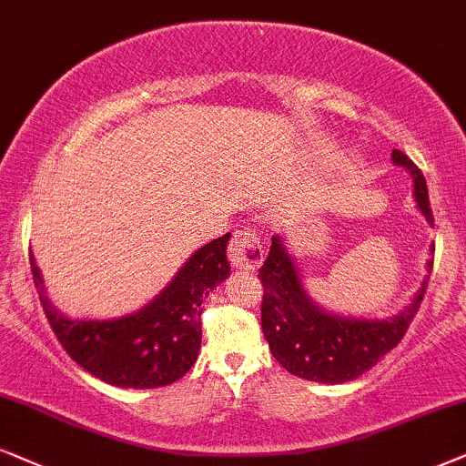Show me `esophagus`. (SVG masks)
<instances>
[{
  "label": "esophagus",
  "mask_w": 466,
  "mask_h": 466,
  "mask_svg": "<svg viewBox=\"0 0 466 466\" xmlns=\"http://www.w3.org/2000/svg\"><path fill=\"white\" fill-rule=\"evenodd\" d=\"M228 258L229 262L237 266V268L256 270L264 259V249H262V243H259L256 229L251 228L237 229L228 245Z\"/></svg>",
  "instance_id": "1"
}]
</instances>
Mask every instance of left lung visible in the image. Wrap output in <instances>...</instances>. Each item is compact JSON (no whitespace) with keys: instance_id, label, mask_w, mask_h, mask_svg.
<instances>
[{"instance_id":"8db88e82","label":"left lung","mask_w":466,"mask_h":466,"mask_svg":"<svg viewBox=\"0 0 466 466\" xmlns=\"http://www.w3.org/2000/svg\"><path fill=\"white\" fill-rule=\"evenodd\" d=\"M392 161L409 170L413 178V196L426 221L432 219L426 178L421 170L394 148ZM435 249V247H432ZM432 259H428V277L413 302L390 319H358L332 315L309 298L298 277L294 259L285 251L281 238L272 237L268 258L262 268V330L275 360L291 375L319 383H345L373 369L405 337L409 324L418 315L426 294Z\"/></svg>"}]
</instances>
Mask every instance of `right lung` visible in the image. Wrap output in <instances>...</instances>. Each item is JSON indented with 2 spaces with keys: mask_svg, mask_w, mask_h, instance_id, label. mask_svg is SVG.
I'll use <instances>...</instances> for the list:
<instances>
[{
  "mask_svg": "<svg viewBox=\"0 0 466 466\" xmlns=\"http://www.w3.org/2000/svg\"><path fill=\"white\" fill-rule=\"evenodd\" d=\"M229 232L191 256L177 277L138 313L119 319H67L45 294L29 251L31 275L48 324L74 362L116 388L170 386L194 367L202 343V300L229 275Z\"/></svg>",
  "mask_w": 466,
  "mask_h": 466,
  "instance_id": "add662e5",
  "label": "right lung"
}]
</instances>
